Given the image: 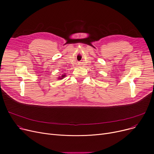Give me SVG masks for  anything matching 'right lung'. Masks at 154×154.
I'll list each match as a JSON object with an SVG mask.
<instances>
[{
    "instance_id": "right-lung-1",
    "label": "right lung",
    "mask_w": 154,
    "mask_h": 154,
    "mask_svg": "<svg viewBox=\"0 0 154 154\" xmlns=\"http://www.w3.org/2000/svg\"><path fill=\"white\" fill-rule=\"evenodd\" d=\"M65 76H66V73L63 74L61 76H60V77H58V79H62L63 78H64Z\"/></svg>"
}]
</instances>
